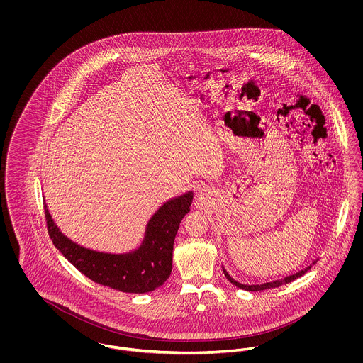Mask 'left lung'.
<instances>
[{"instance_id":"left-lung-1","label":"left lung","mask_w":363,"mask_h":363,"mask_svg":"<svg viewBox=\"0 0 363 363\" xmlns=\"http://www.w3.org/2000/svg\"><path fill=\"white\" fill-rule=\"evenodd\" d=\"M313 264H315V261H314ZM311 268V265H309L308 268H305V269H302V271H299V272H296V274H294V275H290V277H284V279L275 280V281H269V283H264V284H252V286H249V284H242V283H238L237 280H234L233 277H230V275L225 272V268H223V272H225V277L228 279V281H230V283H233L234 286H237L238 289L246 290V291H261V290H267V289H275V287H279V286H281V284L290 283V281H293V280H295V279H298V277H301L302 275H305V274H306V272H308Z\"/></svg>"}]
</instances>
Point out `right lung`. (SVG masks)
Returning a JSON list of instances; mask_svg holds the SVG:
<instances>
[{
	"label": "right lung",
	"instance_id": "obj_1",
	"mask_svg": "<svg viewBox=\"0 0 363 363\" xmlns=\"http://www.w3.org/2000/svg\"><path fill=\"white\" fill-rule=\"evenodd\" d=\"M191 200L193 193L188 191L164 203L150 219L140 247L122 255L86 249L60 231L46 206L45 216L54 246L83 275L122 293L144 294L154 291L170 277L175 234Z\"/></svg>",
	"mask_w": 363,
	"mask_h": 363
}]
</instances>
